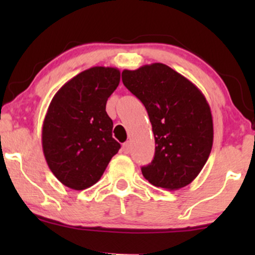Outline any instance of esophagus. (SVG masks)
Segmentation results:
<instances>
[{"mask_svg":"<svg viewBox=\"0 0 255 255\" xmlns=\"http://www.w3.org/2000/svg\"><path fill=\"white\" fill-rule=\"evenodd\" d=\"M122 150H124L125 153H129V150H130L129 142H125V144L122 145Z\"/></svg>","mask_w":255,"mask_h":255,"instance_id":"1","label":"esophagus"}]
</instances>
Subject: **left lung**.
Masks as SVG:
<instances>
[{
	"label": "left lung",
	"mask_w": 255,
	"mask_h": 255,
	"mask_svg": "<svg viewBox=\"0 0 255 255\" xmlns=\"http://www.w3.org/2000/svg\"><path fill=\"white\" fill-rule=\"evenodd\" d=\"M122 81L147 110L156 150L141 172L151 184L176 191L198 176L211 153L210 105L192 81L163 63L125 69Z\"/></svg>",
	"instance_id": "obj_1"
}]
</instances>
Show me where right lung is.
I'll return each instance as SVG.
<instances>
[{"label": "right lung", "instance_id": "1", "mask_svg": "<svg viewBox=\"0 0 255 255\" xmlns=\"http://www.w3.org/2000/svg\"><path fill=\"white\" fill-rule=\"evenodd\" d=\"M120 75L113 67L86 69L67 81L49 105L42 129L44 157L68 188L83 191L97 183L121 147L105 111Z\"/></svg>", "mask_w": 255, "mask_h": 255}]
</instances>
